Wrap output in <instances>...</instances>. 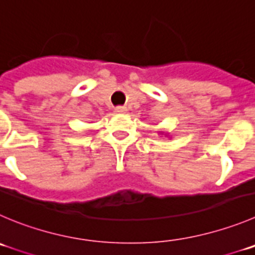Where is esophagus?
Segmentation results:
<instances>
[{
    "instance_id": "obj_1",
    "label": "esophagus",
    "mask_w": 255,
    "mask_h": 255,
    "mask_svg": "<svg viewBox=\"0 0 255 255\" xmlns=\"http://www.w3.org/2000/svg\"><path fill=\"white\" fill-rule=\"evenodd\" d=\"M115 111L119 114H123V113H126V111H128V109H126L125 106H118V108H115Z\"/></svg>"
}]
</instances>
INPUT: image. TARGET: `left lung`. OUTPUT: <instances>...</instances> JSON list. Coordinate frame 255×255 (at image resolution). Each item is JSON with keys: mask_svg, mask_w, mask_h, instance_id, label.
<instances>
[{"mask_svg": "<svg viewBox=\"0 0 255 255\" xmlns=\"http://www.w3.org/2000/svg\"><path fill=\"white\" fill-rule=\"evenodd\" d=\"M160 134H161V135H162V132H160Z\"/></svg>", "mask_w": 255, "mask_h": 255, "instance_id": "8db88e82", "label": "left lung"}]
</instances>
